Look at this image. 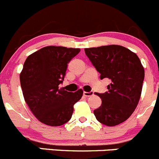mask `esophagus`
<instances>
[{"label": "esophagus", "mask_w": 159, "mask_h": 159, "mask_svg": "<svg viewBox=\"0 0 159 159\" xmlns=\"http://www.w3.org/2000/svg\"><path fill=\"white\" fill-rule=\"evenodd\" d=\"M93 92H83V96H85V97H90V96L93 95Z\"/></svg>", "instance_id": "34e87169"}]
</instances>
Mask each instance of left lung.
I'll return each instance as SVG.
<instances>
[{"label": "left lung", "mask_w": 159, "mask_h": 159, "mask_svg": "<svg viewBox=\"0 0 159 159\" xmlns=\"http://www.w3.org/2000/svg\"><path fill=\"white\" fill-rule=\"evenodd\" d=\"M85 53L100 74L111 80L108 91L97 93L102 103L93 113L107 126L125 121L134 111L141 97L144 70L139 58L125 47L117 45L85 48Z\"/></svg>", "instance_id": "obj_1"}]
</instances>
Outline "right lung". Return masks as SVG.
Listing matches in <instances>:
<instances>
[{
	"mask_svg": "<svg viewBox=\"0 0 159 159\" xmlns=\"http://www.w3.org/2000/svg\"><path fill=\"white\" fill-rule=\"evenodd\" d=\"M80 48L47 46L26 59L20 75L25 100L36 118L49 126H61L71 119L73 105L83 90L68 92L59 89L69 62Z\"/></svg>",
	"mask_w": 159,
	"mask_h": 159,
	"instance_id": "right-lung-1",
	"label": "right lung"
}]
</instances>
